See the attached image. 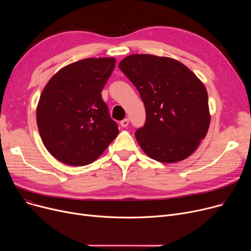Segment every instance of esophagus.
Here are the masks:
<instances>
[{
  "mask_svg": "<svg viewBox=\"0 0 251 251\" xmlns=\"http://www.w3.org/2000/svg\"><path fill=\"white\" fill-rule=\"evenodd\" d=\"M120 124L122 127H127L129 125V119H124V120L120 122Z\"/></svg>",
  "mask_w": 251,
  "mask_h": 251,
  "instance_id": "1",
  "label": "esophagus"
}]
</instances>
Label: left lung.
<instances>
[{
    "label": "left lung",
    "mask_w": 251,
    "mask_h": 251,
    "mask_svg": "<svg viewBox=\"0 0 251 251\" xmlns=\"http://www.w3.org/2000/svg\"><path fill=\"white\" fill-rule=\"evenodd\" d=\"M119 68L137 88L146 107V124L135 132L141 150L168 164L192 154L210 123L204 84L185 65L168 57L130 55Z\"/></svg>",
    "instance_id": "1"
}]
</instances>
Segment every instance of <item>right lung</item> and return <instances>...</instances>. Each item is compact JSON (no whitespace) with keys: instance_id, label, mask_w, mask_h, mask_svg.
<instances>
[{"instance_id":"right-lung-1","label":"right lung","mask_w":251,"mask_h":251,"mask_svg":"<svg viewBox=\"0 0 251 251\" xmlns=\"http://www.w3.org/2000/svg\"><path fill=\"white\" fill-rule=\"evenodd\" d=\"M115 58H87L71 63L52 76L39 98L36 122L44 146L66 165L94 163L116 138L101 90Z\"/></svg>"}]
</instances>
